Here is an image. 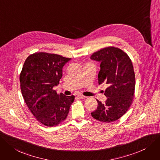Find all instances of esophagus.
Returning a JSON list of instances; mask_svg holds the SVG:
<instances>
[{"mask_svg": "<svg viewBox=\"0 0 160 160\" xmlns=\"http://www.w3.org/2000/svg\"><path fill=\"white\" fill-rule=\"evenodd\" d=\"M78 97L79 98H87V97H86V96H83V95H82V94H78Z\"/></svg>", "mask_w": 160, "mask_h": 160, "instance_id": "1", "label": "esophagus"}]
</instances>
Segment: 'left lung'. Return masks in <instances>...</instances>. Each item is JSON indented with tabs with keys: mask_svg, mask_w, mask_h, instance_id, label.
Here are the masks:
<instances>
[{
	"mask_svg": "<svg viewBox=\"0 0 160 160\" xmlns=\"http://www.w3.org/2000/svg\"><path fill=\"white\" fill-rule=\"evenodd\" d=\"M91 59L100 62L99 85H108L104 104L97 100L98 107L91 113L95 119L105 123L119 119L128 110L134 97L135 76L129 56L113 47L102 48L92 54Z\"/></svg>",
	"mask_w": 160,
	"mask_h": 160,
	"instance_id": "left-lung-1",
	"label": "left lung"
}]
</instances>
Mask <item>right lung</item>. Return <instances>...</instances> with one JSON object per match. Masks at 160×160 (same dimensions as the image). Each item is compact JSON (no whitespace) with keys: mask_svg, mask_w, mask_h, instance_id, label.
I'll list each match as a JSON object with an SVG mask.
<instances>
[{"mask_svg":"<svg viewBox=\"0 0 160 160\" xmlns=\"http://www.w3.org/2000/svg\"><path fill=\"white\" fill-rule=\"evenodd\" d=\"M71 58L35 52L25 60L20 76L22 94L31 112L42 124L53 127L68 116L75 97L58 94L54 87L62 77V68Z\"/></svg>","mask_w":160,"mask_h":160,"instance_id":"obj_1","label":"right lung"}]
</instances>
